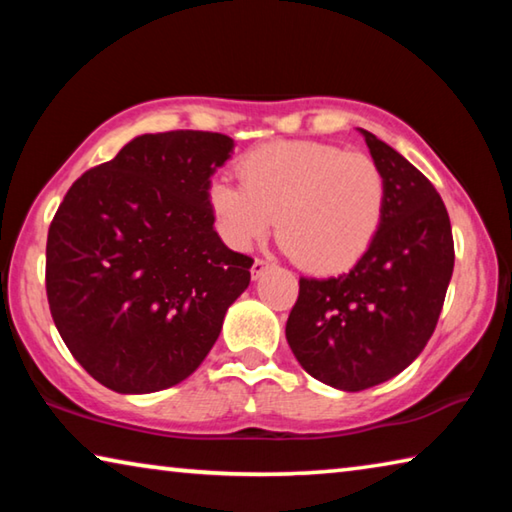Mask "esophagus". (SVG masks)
Masks as SVG:
<instances>
[{
	"instance_id": "esophagus-1",
	"label": "esophagus",
	"mask_w": 512,
	"mask_h": 512,
	"mask_svg": "<svg viewBox=\"0 0 512 512\" xmlns=\"http://www.w3.org/2000/svg\"><path fill=\"white\" fill-rule=\"evenodd\" d=\"M266 268H268V262H266V259H255V262H253V268H250V273H253V280H259V277L264 275Z\"/></svg>"
}]
</instances>
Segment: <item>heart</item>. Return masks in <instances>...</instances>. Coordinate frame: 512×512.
Masks as SVG:
<instances>
[{
	"instance_id": "b5f03b06",
	"label": "heart",
	"mask_w": 512,
	"mask_h": 512,
	"mask_svg": "<svg viewBox=\"0 0 512 512\" xmlns=\"http://www.w3.org/2000/svg\"><path fill=\"white\" fill-rule=\"evenodd\" d=\"M239 178L241 185L216 178L207 187V205L225 244L250 250L277 223L284 248L316 273L357 264L386 214L379 164L334 144L257 146L241 158Z\"/></svg>"
}]
</instances>
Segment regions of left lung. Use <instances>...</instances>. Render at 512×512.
I'll return each mask as SVG.
<instances>
[{"instance_id":"obj_1","label":"left lung","mask_w":512,"mask_h":512,"mask_svg":"<svg viewBox=\"0 0 512 512\" xmlns=\"http://www.w3.org/2000/svg\"><path fill=\"white\" fill-rule=\"evenodd\" d=\"M386 178V214L350 273L300 277L287 320L291 352L311 377L357 393L411 366L436 329L454 271L445 203L393 146L359 128Z\"/></svg>"}]
</instances>
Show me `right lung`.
<instances>
[{
	"label": "right lung",
	"instance_id": "obj_1",
	"mask_svg": "<svg viewBox=\"0 0 512 512\" xmlns=\"http://www.w3.org/2000/svg\"><path fill=\"white\" fill-rule=\"evenodd\" d=\"M221 133H146L69 187L47 237L51 318L110 391L144 395L201 366L253 259L214 230L207 187L232 158Z\"/></svg>",
	"mask_w": 512,
	"mask_h": 512
}]
</instances>
